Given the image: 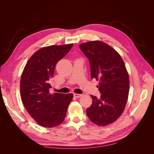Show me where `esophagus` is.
<instances>
[{
  "label": "esophagus",
  "instance_id": "obj_1",
  "mask_svg": "<svg viewBox=\"0 0 154 154\" xmlns=\"http://www.w3.org/2000/svg\"><path fill=\"white\" fill-rule=\"evenodd\" d=\"M73 96H74V97H76V98H78V97H80L82 96V94H76V93H74V94H73Z\"/></svg>",
  "mask_w": 154,
  "mask_h": 154
}]
</instances>
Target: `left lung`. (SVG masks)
I'll use <instances>...</instances> for the list:
<instances>
[{
    "label": "left lung",
    "mask_w": 154,
    "mask_h": 154,
    "mask_svg": "<svg viewBox=\"0 0 154 154\" xmlns=\"http://www.w3.org/2000/svg\"><path fill=\"white\" fill-rule=\"evenodd\" d=\"M80 48L89 60L91 78L100 82L101 96L91 95L87 115L96 125H109L119 118L127 101L130 82L125 65L116 50L103 42H88Z\"/></svg>",
    "instance_id": "obj_1"
}]
</instances>
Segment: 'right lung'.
Wrapping results in <instances>:
<instances>
[{
  "label": "right lung",
  "instance_id": "obj_1",
  "mask_svg": "<svg viewBox=\"0 0 154 154\" xmlns=\"http://www.w3.org/2000/svg\"><path fill=\"white\" fill-rule=\"evenodd\" d=\"M73 44L51 45L37 51L29 58L20 79L21 100L31 117L44 127L61 124L66 118L73 95L51 94L56 64L66 56Z\"/></svg>",
  "mask_w": 154,
  "mask_h": 154
}]
</instances>
